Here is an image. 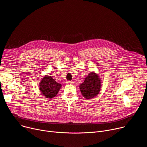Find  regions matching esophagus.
Listing matches in <instances>:
<instances>
[{
  "mask_svg": "<svg viewBox=\"0 0 147 147\" xmlns=\"http://www.w3.org/2000/svg\"><path fill=\"white\" fill-rule=\"evenodd\" d=\"M66 83L67 84H73L74 82L73 81H67Z\"/></svg>",
  "mask_w": 147,
  "mask_h": 147,
  "instance_id": "obj_1",
  "label": "esophagus"
}]
</instances>
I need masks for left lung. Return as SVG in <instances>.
Listing matches in <instances>:
<instances>
[{"label":"left lung","instance_id":"8db88e82","mask_svg":"<svg viewBox=\"0 0 147 147\" xmlns=\"http://www.w3.org/2000/svg\"><path fill=\"white\" fill-rule=\"evenodd\" d=\"M101 82V78L95 71L90 72L86 77L84 82L79 86L82 96L87 100L96 97L100 92Z\"/></svg>","mask_w":147,"mask_h":147}]
</instances>
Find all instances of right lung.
Segmentation results:
<instances>
[{"instance_id": "1", "label": "right lung", "mask_w": 147, "mask_h": 147, "mask_svg": "<svg viewBox=\"0 0 147 147\" xmlns=\"http://www.w3.org/2000/svg\"><path fill=\"white\" fill-rule=\"evenodd\" d=\"M62 85L57 83L49 75H45L39 83V89L41 93L47 98H52L57 96Z\"/></svg>"}]
</instances>
